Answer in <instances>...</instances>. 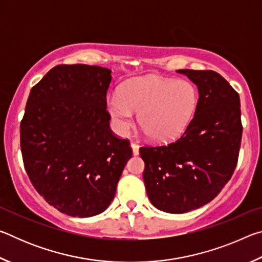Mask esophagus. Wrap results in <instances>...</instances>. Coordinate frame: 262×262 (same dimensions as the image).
<instances>
[{
    "mask_svg": "<svg viewBox=\"0 0 262 262\" xmlns=\"http://www.w3.org/2000/svg\"><path fill=\"white\" fill-rule=\"evenodd\" d=\"M130 147L133 149V155H134V156H137V155H139V144L135 143V142H132Z\"/></svg>",
    "mask_w": 262,
    "mask_h": 262,
    "instance_id": "obj_1",
    "label": "esophagus"
}]
</instances>
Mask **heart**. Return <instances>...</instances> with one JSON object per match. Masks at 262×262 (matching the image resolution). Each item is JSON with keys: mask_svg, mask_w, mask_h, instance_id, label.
I'll use <instances>...</instances> for the list:
<instances>
[{"mask_svg": "<svg viewBox=\"0 0 262 262\" xmlns=\"http://www.w3.org/2000/svg\"><path fill=\"white\" fill-rule=\"evenodd\" d=\"M198 105V91L185 79L143 76L128 79L119 95L106 99V110L120 133L129 130L139 112L142 129L156 142L172 141L183 134Z\"/></svg>", "mask_w": 262, "mask_h": 262, "instance_id": "heart-1", "label": "heart"}]
</instances>
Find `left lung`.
<instances>
[{
    "label": "left lung",
    "mask_w": 262,
    "mask_h": 262,
    "mask_svg": "<svg viewBox=\"0 0 262 262\" xmlns=\"http://www.w3.org/2000/svg\"><path fill=\"white\" fill-rule=\"evenodd\" d=\"M199 90L194 117L179 139L140 148L150 202L183 214L215 199L236 168L243 126L238 92L212 70L180 69Z\"/></svg>",
    "instance_id": "1"
}]
</instances>
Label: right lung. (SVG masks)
I'll use <instances>...</instances> for the list:
<instances>
[{
  "label": "right lung",
  "mask_w": 262,
  "mask_h": 262,
  "mask_svg": "<svg viewBox=\"0 0 262 262\" xmlns=\"http://www.w3.org/2000/svg\"><path fill=\"white\" fill-rule=\"evenodd\" d=\"M111 70L60 64L31 89L20 122L24 166L35 190L66 215L90 217L107 208L129 141L110 128Z\"/></svg>",
  "instance_id": "right-lung-1"
}]
</instances>
